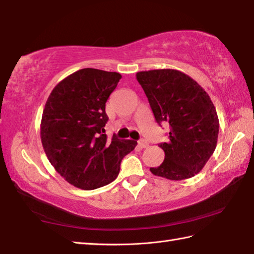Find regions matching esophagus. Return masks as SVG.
Returning a JSON list of instances; mask_svg holds the SVG:
<instances>
[{
	"instance_id": "1",
	"label": "esophagus",
	"mask_w": 254,
	"mask_h": 254,
	"mask_svg": "<svg viewBox=\"0 0 254 254\" xmlns=\"http://www.w3.org/2000/svg\"><path fill=\"white\" fill-rule=\"evenodd\" d=\"M138 147L140 148V149L147 148V147H148V142L144 141V140H139V141H138Z\"/></svg>"
}]
</instances>
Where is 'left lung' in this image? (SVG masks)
<instances>
[{
	"instance_id": "obj_1",
	"label": "left lung",
	"mask_w": 254,
	"mask_h": 254,
	"mask_svg": "<svg viewBox=\"0 0 254 254\" xmlns=\"http://www.w3.org/2000/svg\"><path fill=\"white\" fill-rule=\"evenodd\" d=\"M136 76L156 121L170 128L169 141L159 144L163 162L150 171L172 181L194 177L214 153L218 139L219 120L209 95L179 70L140 71Z\"/></svg>"
}]
</instances>
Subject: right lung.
<instances>
[{"instance_id":"1","label":"right lung","mask_w":254,"mask_h":254,"mask_svg":"<svg viewBox=\"0 0 254 254\" xmlns=\"http://www.w3.org/2000/svg\"><path fill=\"white\" fill-rule=\"evenodd\" d=\"M122 75L85 68L60 81L43 112L40 138L49 162L66 182L81 190L110 184L133 140L108 139L105 103Z\"/></svg>"}]
</instances>
